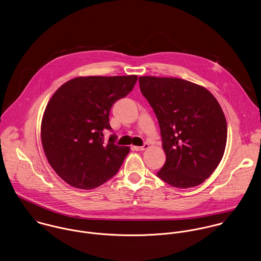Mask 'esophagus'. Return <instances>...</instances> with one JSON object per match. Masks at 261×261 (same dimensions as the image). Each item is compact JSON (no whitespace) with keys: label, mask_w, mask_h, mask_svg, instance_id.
Instances as JSON below:
<instances>
[{"label":"esophagus","mask_w":261,"mask_h":261,"mask_svg":"<svg viewBox=\"0 0 261 261\" xmlns=\"http://www.w3.org/2000/svg\"><path fill=\"white\" fill-rule=\"evenodd\" d=\"M148 147H149V144L148 143H144L142 146H132V149L136 150V151H140V150H145Z\"/></svg>","instance_id":"1"}]
</instances>
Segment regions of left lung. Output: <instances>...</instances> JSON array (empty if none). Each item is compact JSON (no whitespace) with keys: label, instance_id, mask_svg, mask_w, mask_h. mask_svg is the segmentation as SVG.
Instances as JSON below:
<instances>
[{"label":"left lung","instance_id":"obj_1","mask_svg":"<svg viewBox=\"0 0 261 261\" xmlns=\"http://www.w3.org/2000/svg\"><path fill=\"white\" fill-rule=\"evenodd\" d=\"M153 109L166 155L157 176L179 189L204 182L220 163L227 141L221 106L207 89L175 77L140 76Z\"/></svg>","mask_w":261,"mask_h":261}]
</instances>
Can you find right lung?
<instances>
[{
	"label": "right lung",
	"mask_w": 261,
	"mask_h": 261,
	"mask_svg": "<svg viewBox=\"0 0 261 261\" xmlns=\"http://www.w3.org/2000/svg\"><path fill=\"white\" fill-rule=\"evenodd\" d=\"M137 75L75 77L63 84L46 106L41 140L54 171L68 185L92 190L113 177L129 147L105 142L104 129L112 131L110 111L134 88Z\"/></svg>",
	"instance_id": "obj_1"
}]
</instances>
